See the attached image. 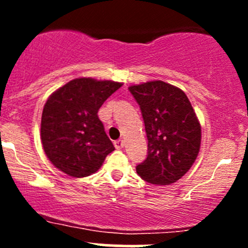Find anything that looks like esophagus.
I'll return each mask as SVG.
<instances>
[{
  "label": "esophagus",
  "mask_w": 248,
  "mask_h": 248,
  "mask_svg": "<svg viewBox=\"0 0 248 248\" xmlns=\"http://www.w3.org/2000/svg\"><path fill=\"white\" fill-rule=\"evenodd\" d=\"M114 146L116 147L117 150H120V149H122V147L124 146V140H115L114 141Z\"/></svg>",
  "instance_id": "1"
}]
</instances>
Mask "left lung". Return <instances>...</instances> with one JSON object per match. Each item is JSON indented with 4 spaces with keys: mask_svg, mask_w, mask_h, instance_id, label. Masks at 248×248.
Listing matches in <instances>:
<instances>
[{
    "mask_svg": "<svg viewBox=\"0 0 248 248\" xmlns=\"http://www.w3.org/2000/svg\"><path fill=\"white\" fill-rule=\"evenodd\" d=\"M141 110L147 156L136 167L142 180L174 184L191 169L198 156L202 127L182 90L155 80L128 87Z\"/></svg>",
    "mask_w": 248,
    "mask_h": 248,
    "instance_id": "8db88e82",
    "label": "left lung"
}]
</instances>
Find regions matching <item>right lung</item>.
<instances>
[{
  "label": "right lung",
  "mask_w": 248,
  "mask_h": 248,
  "mask_svg": "<svg viewBox=\"0 0 248 248\" xmlns=\"http://www.w3.org/2000/svg\"><path fill=\"white\" fill-rule=\"evenodd\" d=\"M121 86L110 80L79 78L49 97L42 114L41 139L57 169L69 176L85 177L101 168L115 147L97 112Z\"/></svg>",
  "instance_id": "right-lung-1"
}]
</instances>
